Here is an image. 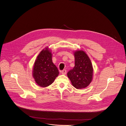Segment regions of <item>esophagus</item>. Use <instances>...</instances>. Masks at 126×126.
<instances>
[{
  "label": "esophagus",
  "mask_w": 126,
  "mask_h": 126,
  "mask_svg": "<svg viewBox=\"0 0 126 126\" xmlns=\"http://www.w3.org/2000/svg\"><path fill=\"white\" fill-rule=\"evenodd\" d=\"M61 73H62V74H63V75H65L66 74V70H63L62 71V72H61Z\"/></svg>",
  "instance_id": "obj_1"
}]
</instances>
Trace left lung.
Segmentation results:
<instances>
[{
  "instance_id": "1",
  "label": "left lung",
  "mask_w": 126,
  "mask_h": 126,
  "mask_svg": "<svg viewBox=\"0 0 126 126\" xmlns=\"http://www.w3.org/2000/svg\"><path fill=\"white\" fill-rule=\"evenodd\" d=\"M75 66L67 73L72 84L76 89H83L91 83L93 79V68L89 56L83 50L74 52Z\"/></svg>"
}]
</instances>
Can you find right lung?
<instances>
[{
    "label": "right lung",
    "mask_w": 126,
    "mask_h": 126,
    "mask_svg": "<svg viewBox=\"0 0 126 126\" xmlns=\"http://www.w3.org/2000/svg\"><path fill=\"white\" fill-rule=\"evenodd\" d=\"M52 52L47 47L40 52L35 61L32 76L40 87L50 85L59 75L57 67L52 62Z\"/></svg>",
    "instance_id": "obj_1"
}]
</instances>
